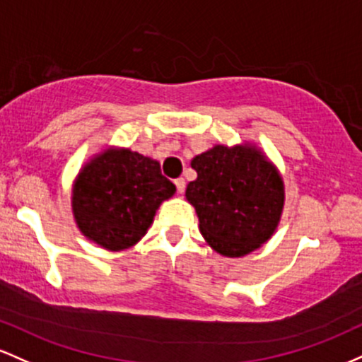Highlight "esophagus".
<instances>
[{"mask_svg": "<svg viewBox=\"0 0 362 362\" xmlns=\"http://www.w3.org/2000/svg\"><path fill=\"white\" fill-rule=\"evenodd\" d=\"M174 185H176L177 188V193H185V188H186V181L182 180V177H177V180H174Z\"/></svg>", "mask_w": 362, "mask_h": 362, "instance_id": "1", "label": "esophagus"}]
</instances>
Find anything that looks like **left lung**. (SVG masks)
Instances as JSON below:
<instances>
[{
  "instance_id": "1",
  "label": "left lung",
  "mask_w": 362,
  "mask_h": 362,
  "mask_svg": "<svg viewBox=\"0 0 362 362\" xmlns=\"http://www.w3.org/2000/svg\"><path fill=\"white\" fill-rule=\"evenodd\" d=\"M197 180L186 186L200 233L227 258L265 245L282 217L286 189L279 169L253 144L215 145L192 160Z\"/></svg>"
}]
</instances>
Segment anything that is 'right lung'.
Masks as SVG:
<instances>
[{
  "mask_svg": "<svg viewBox=\"0 0 362 362\" xmlns=\"http://www.w3.org/2000/svg\"><path fill=\"white\" fill-rule=\"evenodd\" d=\"M174 193L176 186L162 176L159 162L129 148L109 147L76 174L73 217L88 241L123 251L147 234L160 203Z\"/></svg>",
  "mask_w": 362,
  "mask_h": 362,
  "instance_id": "1",
  "label": "right lung"
}]
</instances>
